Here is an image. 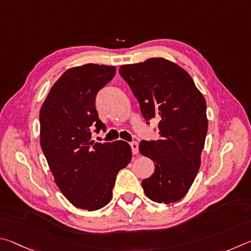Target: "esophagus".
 <instances>
[{"instance_id":"1","label":"esophagus","mask_w":251,"mask_h":251,"mask_svg":"<svg viewBox=\"0 0 251 251\" xmlns=\"http://www.w3.org/2000/svg\"><path fill=\"white\" fill-rule=\"evenodd\" d=\"M130 147H131V150H132L133 154H138V153H139V144H138V142L132 141L130 143Z\"/></svg>"}]
</instances>
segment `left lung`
<instances>
[{
    "instance_id": "left-lung-1",
    "label": "left lung",
    "mask_w": 251,
    "mask_h": 251,
    "mask_svg": "<svg viewBox=\"0 0 251 251\" xmlns=\"http://www.w3.org/2000/svg\"><path fill=\"white\" fill-rule=\"evenodd\" d=\"M119 74L138 99L147 125L159 121V140H143L139 146L155 165L154 173L142 181L144 193L156 203H175L200 170L208 128L206 101L190 75L163 58L123 65Z\"/></svg>"
}]
</instances>
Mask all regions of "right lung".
Segmentation results:
<instances>
[{
	"mask_svg": "<svg viewBox=\"0 0 251 251\" xmlns=\"http://www.w3.org/2000/svg\"><path fill=\"white\" fill-rule=\"evenodd\" d=\"M114 75L116 68L105 65L68 69L51 87L39 112L41 147L55 183L81 209H100L111 201L117 174L132 155L125 141H91V130L105 132L95 102Z\"/></svg>",
	"mask_w": 251,
	"mask_h": 251,
	"instance_id": "obj_1",
	"label": "right lung"
}]
</instances>
